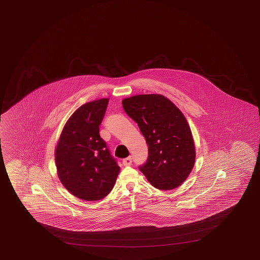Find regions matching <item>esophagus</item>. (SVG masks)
Wrapping results in <instances>:
<instances>
[{
    "label": "esophagus",
    "instance_id": "34e87169",
    "mask_svg": "<svg viewBox=\"0 0 260 260\" xmlns=\"http://www.w3.org/2000/svg\"><path fill=\"white\" fill-rule=\"evenodd\" d=\"M122 165L124 166H129L132 165V157L131 156H128L126 158H124L122 160Z\"/></svg>",
    "mask_w": 260,
    "mask_h": 260
}]
</instances>
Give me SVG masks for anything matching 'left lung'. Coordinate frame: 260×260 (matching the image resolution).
Segmentation results:
<instances>
[{
	"label": "left lung",
	"mask_w": 260,
	"mask_h": 260,
	"mask_svg": "<svg viewBox=\"0 0 260 260\" xmlns=\"http://www.w3.org/2000/svg\"><path fill=\"white\" fill-rule=\"evenodd\" d=\"M122 107L149 146L148 159L139 170L156 188L181 185L195 161L193 138L182 112L161 94L135 95L122 100Z\"/></svg>",
	"instance_id": "1"
}]
</instances>
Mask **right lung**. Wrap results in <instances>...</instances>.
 Listing matches in <instances>:
<instances>
[{"mask_svg":"<svg viewBox=\"0 0 260 260\" xmlns=\"http://www.w3.org/2000/svg\"><path fill=\"white\" fill-rule=\"evenodd\" d=\"M108 99L81 106L67 122L55 149V165L63 186L85 201L103 199L120 172L117 160L100 138Z\"/></svg>","mask_w":260,"mask_h":260,"instance_id":"right-lung-1","label":"right lung"}]
</instances>
